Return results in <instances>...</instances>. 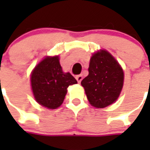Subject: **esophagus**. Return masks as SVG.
<instances>
[{
  "label": "esophagus",
  "mask_w": 150,
  "mask_h": 150,
  "mask_svg": "<svg viewBox=\"0 0 150 150\" xmlns=\"http://www.w3.org/2000/svg\"><path fill=\"white\" fill-rule=\"evenodd\" d=\"M76 79H77V81H78V83H80L81 81L83 80V76H82V75H78V76L76 77Z\"/></svg>",
  "instance_id": "obj_1"
}]
</instances>
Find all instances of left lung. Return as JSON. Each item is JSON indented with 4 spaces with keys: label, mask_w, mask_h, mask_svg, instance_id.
I'll use <instances>...</instances> for the list:
<instances>
[{
    "label": "left lung",
    "mask_w": 150,
    "mask_h": 150,
    "mask_svg": "<svg viewBox=\"0 0 150 150\" xmlns=\"http://www.w3.org/2000/svg\"><path fill=\"white\" fill-rule=\"evenodd\" d=\"M124 71L106 50L98 51L90 59L88 75L81 82L92 106L102 108L118 99L124 85Z\"/></svg>",
    "instance_id": "obj_1"
}]
</instances>
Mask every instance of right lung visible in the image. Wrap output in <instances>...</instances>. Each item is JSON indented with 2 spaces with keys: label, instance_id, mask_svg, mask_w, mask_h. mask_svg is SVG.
I'll return each instance as SVG.
<instances>
[{
  "label": "right lung",
  "instance_id": "1",
  "mask_svg": "<svg viewBox=\"0 0 150 150\" xmlns=\"http://www.w3.org/2000/svg\"><path fill=\"white\" fill-rule=\"evenodd\" d=\"M78 83L69 72H63L58 56L46 57L33 69L31 84L39 104L55 109L63 103L67 88Z\"/></svg>",
  "mask_w": 150,
  "mask_h": 150
}]
</instances>
